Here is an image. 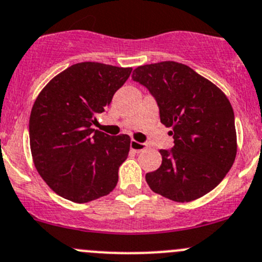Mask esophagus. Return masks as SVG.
I'll use <instances>...</instances> for the list:
<instances>
[{
  "label": "esophagus",
  "mask_w": 262,
  "mask_h": 262,
  "mask_svg": "<svg viewBox=\"0 0 262 262\" xmlns=\"http://www.w3.org/2000/svg\"><path fill=\"white\" fill-rule=\"evenodd\" d=\"M147 148V144L146 143H141V142H137V141H132L130 142V149L134 152H141L143 149Z\"/></svg>",
  "instance_id": "1"
}]
</instances>
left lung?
Instances as JSON below:
<instances>
[{"instance_id": "1", "label": "left lung", "mask_w": 262, "mask_h": 262, "mask_svg": "<svg viewBox=\"0 0 262 262\" xmlns=\"http://www.w3.org/2000/svg\"><path fill=\"white\" fill-rule=\"evenodd\" d=\"M132 79L156 100L160 120L171 128V149H160L161 166L146 174L155 193L177 202L197 200L214 189L237 155L234 113L214 83L175 61L143 65Z\"/></svg>"}]
</instances>
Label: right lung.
<instances>
[{"label":"right lung","mask_w":262,"mask_h":262,"mask_svg":"<svg viewBox=\"0 0 262 262\" xmlns=\"http://www.w3.org/2000/svg\"><path fill=\"white\" fill-rule=\"evenodd\" d=\"M132 68L79 62L56 75L38 95L29 119L35 169L58 195L85 204L118 184L130 137H110L92 128Z\"/></svg>","instance_id":"add662e5"}]
</instances>
